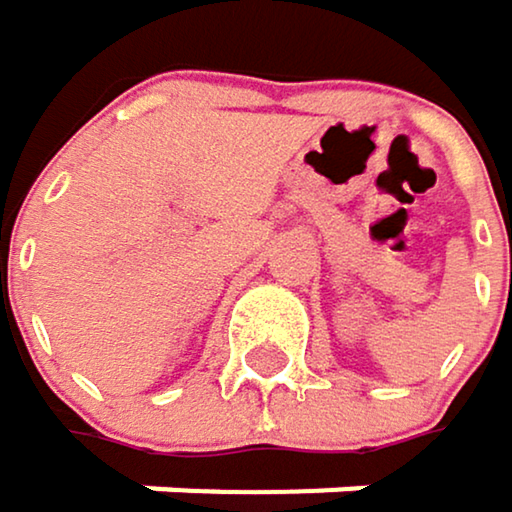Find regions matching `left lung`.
I'll list each match as a JSON object with an SVG mask.
<instances>
[{
	"label": "left lung",
	"instance_id": "1",
	"mask_svg": "<svg viewBox=\"0 0 512 512\" xmlns=\"http://www.w3.org/2000/svg\"><path fill=\"white\" fill-rule=\"evenodd\" d=\"M510 253H512V247H510ZM510 265H512V256H510Z\"/></svg>",
	"mask_w": 512,
	"mask_h": 512
}]
</instances>
